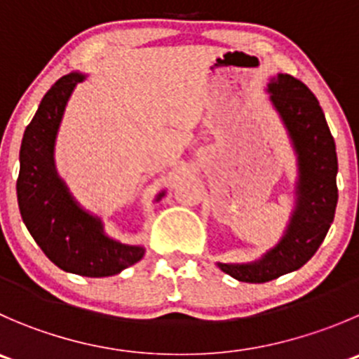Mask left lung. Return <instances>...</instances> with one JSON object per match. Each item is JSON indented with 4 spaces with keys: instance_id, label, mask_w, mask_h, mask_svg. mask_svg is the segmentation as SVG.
<instances>
[{
    "instance_id": "1",
    "label": "left lung",
    "mask_w": 359,
    "mask_h": 359,
    "mask_svg": "<svg viewBox=\"0 0 359 359\" xmlns=\"http://www.w3.org/2000/svg\"><path fill=\"white\" fill-rule=\"evenodd\" d=\"M266 91L297 154L298 182L294 210L279 243L252 263H217L233 279L252 284L268 283L304 266L325 240L339 200L335 140L318 98L287 73L270 79Z\"/></svg>"
}]
</instances>
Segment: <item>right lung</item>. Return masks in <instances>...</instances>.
I'll use <instances>...</instances> for the list:
<instances>
[{"instance_id": "obj_1", "label": "right lung", "mask_w": 359, "mask_h": 359, "mask_svg": "<svg viewBox=\"0 0 359 359\" xmlns=\"http://www.w3.org/2000/svg\"><path fill=\"white\" fill-rule=\"evenodd\" d=\"M82 80L86 75L76 72L59 79L27 124L20 144L17 201L27 231L55 266L83 277H110L140 261L145 249L110 238L102 219L76 203L54 163L66 103Z\"/></svg>"}]
</instances>
